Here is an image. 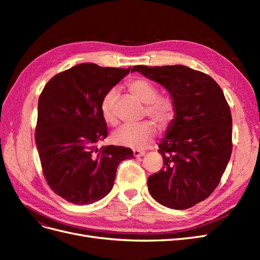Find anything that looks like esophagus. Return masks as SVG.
Wrapping results in <instances>:
<instances>
[{
  "label": "esophagus",
  "mask_w": 260,
  "mask_h": 260,
  "mask_svg": "<svg viewBox=\"0 0 260 260\" xmlns=\"http://www.w3.org/2000/svg\"><path fill=\"white\" fill-rule=\"evenodd\" d=\"M133 155L136 157H142L145 155V151H143V149H135V151H133Z\"/></svg>",
  "instance_id": "obj_1"
}]
</instances>
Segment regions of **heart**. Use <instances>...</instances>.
Returning <instances> with one entry per match:
<instances>
[{"label": "heart", "instance_id": "obj_1", "mask_svg": "<svg viewBox=\"0 0 260 260\" xmlns=\"http://www.w3.org/2000/svg\"><path fill=\"white\" fill-rule=\"evenodd\" d=\"M128 89L133 96L146 104L145 114L158 123L160 127L167 125L175 116V105L168 98H159V92L156 86L147 80L136 79L129 82ZM116 90L107 91L101 101V113L107 123H115L114 112ZM155 136V128L149 121L139 123H128L114 132V142L130 148L145 147Z\"/></svg>", "mask_w": 260, "mask_h": 260}]
</instances>
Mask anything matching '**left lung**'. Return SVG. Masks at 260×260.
<instances>
[{
	"instance_id": "obj_1",
	"label": "left lung",
	"mask_w": 260,
	"mask_h": 260,
	"mask_svg": "<svg viewBox=\"0 0 260 260\" xmlns=\"http://www.w3.org/2000/svg\"><path fill=\"white\" fill-rule=\"evenodd\" d=\"M131 72L162 85L175 105L158 144L164 168L148 177V191L168 208H190L214 192L230 160L232 117L224 94L211 77L182 65Z\"/></svg>"
}]
</instances>
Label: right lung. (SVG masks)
Instances as JSON below:
<instances>
[{"label": "right lung", "instance_id": "obj_1", "mask_svg": "<svg viewBox=\"0 0 260 260\" xmlns=\"http://www.w3.org/2000/svg\"><path fill=\"white\" fill-rule=\"evenodd\" d=\"M130 68L76 65L54 76L38 102L36 144L52 190L75 205H89L112 191L131 148L98 144L107 137L101 101Z\"/></svg>", "mask_w": 260, "mask_h": 260}]
</instances>
